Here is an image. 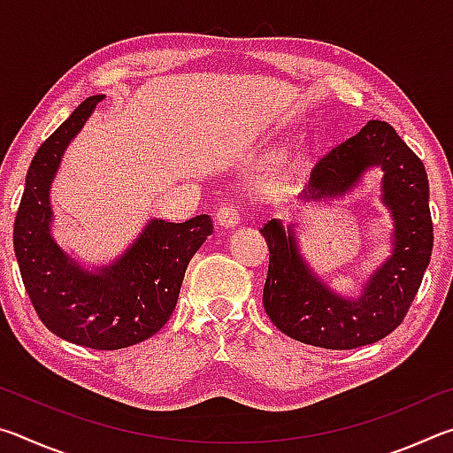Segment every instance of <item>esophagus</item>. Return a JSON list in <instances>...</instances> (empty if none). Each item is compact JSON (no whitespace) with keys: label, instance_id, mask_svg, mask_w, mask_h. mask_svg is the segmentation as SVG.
<instances>
[{"label":"esophagus","instance_id":"1","mask_svg":"<svg viewBox=\"0 0 453 453\" xmlns=\"http://www.w3.org/2000/svg\"><path fill=\"white\" fill-rule=\"evenodd\" d=\"M216 221L221 227H234L240 221V210L235 205H221L216 213Z\"/></svg>","mask_w":453,"mask_h":453}]
</instances>
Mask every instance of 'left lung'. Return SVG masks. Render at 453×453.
<instances>
[{
    "instance_id": "obj_1",
    "label": "left lung",
    "mask_w": 453,
    "mask_h": 453,
    "mask_svg": "<svg viewBox=\"0 0 453 453\" xmlns=\"http://www.w3.org/2000/svg\"><path fill=\"white\" fill-rule=\"evenodd\" d=\"M370 167H381V202L392 213V256L357 297H342L321 281L297 248L291 226L270 219L259 229L270 248L264 308L294 340L326 349H354L380 342L402 324L421 286L434 248L426 167L388 121L370 119L319 159L305 199L348 194Z\"/></svg>"
}]
</instances>
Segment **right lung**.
<instances>
[{
    "mask_svg": "<svg viewBox=\"0 0 453 453\" xmlns=\"http://www.w3.org/2000/svg\"><path fill=\"white\" fill-rule=\"evenodd\" d=\"M104 96L88 97L32 159L13 226V250L35 313L75 346L121 349L148 340L173 313L189 259L213 232L211 218L150 219L116 262L86 270L51 237V181L61 156Z\"/></svg>",
    "mask_w": 453,
    "mask_h": 453,
    "instance_id": "obj_1",
    "label": "right lung"
}]
</instances>
